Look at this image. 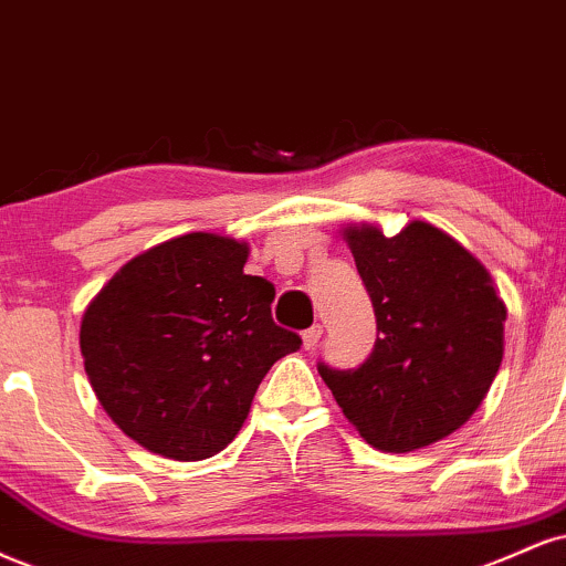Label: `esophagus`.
Segmentation results:
<instances>
[{
	"instance_id": "esophagus-1",
	"label": "esophagus",
	"mask_w": 566,
	"mask_h": 566,
	"mask_svg": "<svg viewBox=\"0 0 566 566\" xmlns=\"http://www.w3.org/2000/svg\"><path fill=\"white\" fill-rule=\"evenodd\" d=\"M322 335H324V326H322V324L308 326V329L303 332V345L311 350L313 345H318V339H322Z\"/></svg>"
}]
</instances>
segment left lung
<instances>
[{
	"instance_id": "8db88e82",
	"label": "left lung",
	"mask_w": 566,
	"mask_h": 566,
	"mask_svg": "<svg viewBox=\"0 0 566 566\" xmlns=\"http://www.w3.org/2000/svg\"><path fill=\"white\" fill-rule=\"evenodd\" d=\"M348 234L377 316V343L356 369L318 374L369 446L406 453L459 430L499 374L506 305L478 258L424 221L395 237Z\"/></svg>"
}]
</instances>
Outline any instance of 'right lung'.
<instances>
[{"instance_id":"right-lung-1","label":"right lung","mask_w":566,"mask_h":566,"mask_svg":"<svg viewBox=\"0 0 566 566\" xmlns=\"http://www.w3.org/2000/svg\"><path fill=\"white\" fill-rule=\"evenodd\" d=\"M248 244L176 237L134 258L81 322V353L102 408L128 438L176 461L234 440L271 366L301 350L271 318L274 284L244 274Z\"/></svg>"}]
</instances>
